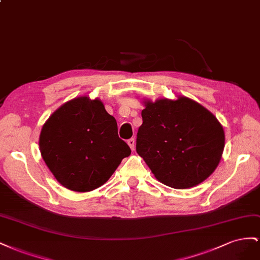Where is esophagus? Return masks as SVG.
<instances>
[{"label":"esophagus","instance_id":"34e87169","mask_svg":"<svg viewBox=\"0 0 260 260\" xmlns=\"http://www.w3.org/2000/svg\"><path fill=\"white\" fill-rule=\"evenodd\" d=\"M127 144L129 146V148L132 150H135V139L134 138H131L127 140Z\"/></svg>","mask_w":260,"mask_h":260}]
</instances>
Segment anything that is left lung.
<instances>
[{"label":"left lung","mask_w":260,"mask_h":260,"mask_svg":"<svg viewBox=\"0 0 260 260\" xmlns=\"http://www.w3.org/2000/svg\"><path fill=\"white\" fill-rule=\"evenodd\" d=\"M144 103L136 151L155 179L177 189L208 179L224 149V131L217 117L184 95Z\"/></svg>","instance_id":"obj_1"}]
</instances>
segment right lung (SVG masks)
I'll return each mask as SVG.
<instances>
[{
    "label": "right lung",
    "instance_id": "1",
    "mask_svg": "<svg viewBox=\"0 0 260 260\" xmlns=\"http://www.w3.org/2000/svg\"><path fill=\"white\" fill-rule=\"evenodd\" d=\"M42 159L64 187L90 191L114 173L131 148L99 99L78 97L51 114L39 137Z\"/></svg>",
    "mask_w": 260,
    "mask_h": 260
}]
</instances>
